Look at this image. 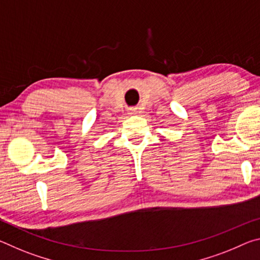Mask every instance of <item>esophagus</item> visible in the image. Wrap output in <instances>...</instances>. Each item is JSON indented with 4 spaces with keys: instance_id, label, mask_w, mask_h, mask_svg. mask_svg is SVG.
Wrapping results in <instances>:
<instances>
[{
    "instance_id": "34e87169",
    "label": "esophagus",
    "mask_w": 260,
    "mask_h": 260,
    "mask_svg": "<svg viewBox=\"0 0 260 260\" xmlns=\"http://www.w3.org/2000/svg\"><path fill=\"white\" fill-rule=\"evenodd\" d=\"M136 113H138V110H136V109H129V114H136Z\"/></svg>"
}]
</instances>
